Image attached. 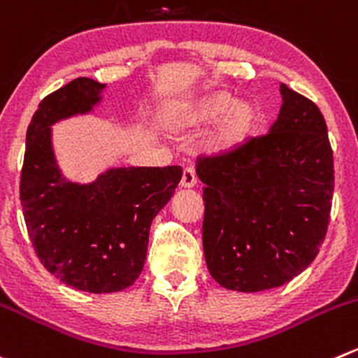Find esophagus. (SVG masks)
I'll return each mask as SVG.
<instances>
[{
  "instance_id": "34e87169",
  "label": "esophagus",
  "mask_w": 358,
  "mask_h": 358,
  "mask_svg": "<svg viewBox=\"0 0 358 358\" xmlns=\"http://www.w3.org/2000/svg\"><path fill=\"white\" fill-rule=\"evenodd\" d=\"M196 183H197V178H196V173H194V169H190V168L183 169L182 182H180V185H182L183 189H190V187H194Z\"/></svg>"
}]
</instances>
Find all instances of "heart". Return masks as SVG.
<instances>
[{
	"mask_svg": "<svg viewBox=\"0 0 358 358\" xmlns=\"http://www.w3.org/2000/svg\"><path fill=\"white\" fill-rule=\"evenodd\" d=\"M222 117L220 124L211 136V148L222 154L239 150L252 141L260 127V110L255 103H236L231 92H213L189 108H175L166 113V127L183 129L199 126Z\"/></svg>",
	"mask_w": 358,
	"mask_h": 358,
	"instance_id": "heart-1",
	"label": "heart"
}]
</instances>
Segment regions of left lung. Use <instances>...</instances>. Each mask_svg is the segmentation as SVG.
Returning a JSON list of instances; mask_svg holds the SVG:
<instances>
[{"instance_id":"1","label":"left lung","mask_w":358,"mask_h":358,"mask_svg":"<svg viewBox=\"0 0 358 358\" xmlns=\"http://www.w3.org/2000/svg\"><path fill=\"white\" fill-rule=\"evenodd\" d=\"M280 91L283 105L269 133L196 162L204 259L229 290L285 285L313 262L327 234L334 159L325 119L285 83Z\"/></svg>"}]
</instances>
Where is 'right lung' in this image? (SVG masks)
<instances>
[{
  "label": "right lung",
  "instance_id": "obj_1",
  "mask_svg": "<svg viewBox=\"0 0 358 358\" xmlns=\"http://www.w3.org/2000/svg\"><path fill=\"white\" fill-rule=\"evenodd\" d=\"M105 83L75 78L41 99L26 134L20 203L45 269L91 294L127 289L143 271L155 215L182 180L180 166L117 168L87 185L66 182L55 164L50 126L91 112Z\"/></svg>",
  "mask_w": 358,
  "mask_h": 358
}]
</instances>
